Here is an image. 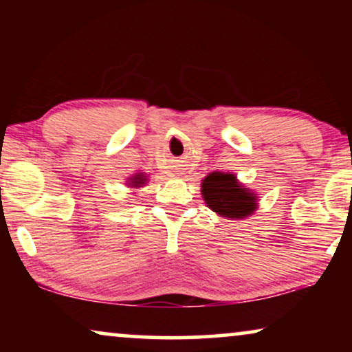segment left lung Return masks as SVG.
<instances>
[{"mask_svg":"<svg viewBox=\"0 0 352 352\" xmlns=\"http://www.w3.org/2000/svg\"><path fill=\"white\" fill-rule=\"evenodd\" d=\"M201 195L208 208L223 218L242 219L253 214L258 197L230 173L213 171L201 181Z\"/></svg>","mask_w":352,"mask_h":352,"instance_id":"8db88e82","label":"left lung"}]
</instances>
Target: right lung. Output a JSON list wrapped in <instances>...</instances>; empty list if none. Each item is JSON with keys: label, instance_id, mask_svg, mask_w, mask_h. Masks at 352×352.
Returning a JSON list of instances; mask_svg holds the SVG:
<instances>
[{"label": "right lung", "instance_id": "obj_1", "mask_svg": "<svg viewBox=\"0 0 352 352\" xmlns=\"http://www.w3.org/2000/svg\"><path fill=\"white\" fill-rule=\"evenodd\" d=\"M146 181H147V177L144 173H136V175L129 177L128 184H129V187H142V184H146Z\"/></svg>", "mask_w": 352, "mask_h": 352}]
</instances>
